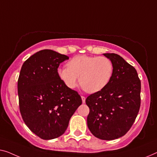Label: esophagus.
I'll list each match as a JSON object with an SVG mask.
<instances>
[{"mask_svg":"<svg viewBox=\"0 0 157 157\" xmlns=\"http://www.w3.org/2000/svg\"><path fill=\"white\" fill-rule=\"evenodd\" d=\"M81 98H82V103H83V104H85V97H84V96H82Z\"/></svg>","mask_w":157,"mask_h":157,"instance_id":"34e87169","label":"esophagus"}]
</instances>
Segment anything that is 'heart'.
Here are the masks:
<instances>
[{"label": "heart", "mask_w": 157, "mask_h": 157, "mask_svg": "<svg viewBox=\"0 0 157 157\" xmlns=\"http://www.w3.org/2000/svg\"><path fill=\"white\" fill-rule=\"evenodd\" d=\"M67 67L57 69L58 78L72 90L79 84L85 92L93 94L105 88L113 72V63L104 56H77L67 63Z\"/></svg>", "instance_id": "obj_1"}]
</instances>
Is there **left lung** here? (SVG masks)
Listing matches in <instances>:
<instances>
[{
    "label": "left lung",
    "instance_id": "8db88e82",
    "mask_svg": "<svg viewBox=\"0 0 157 157\" xmlns=\"http://www.w3.org/2000/svg\"><path fill=\"white\" fill-rule=\"evenodd\" d=\"M113 63V72L105 88L86 99L90 108L87 126L96 137L113 140L132 127L140 107L141 82L137 71L116 53H104Z\"/></svg>",
    "mask_w": 157,
    "mask_h": 157
}]
</instances>
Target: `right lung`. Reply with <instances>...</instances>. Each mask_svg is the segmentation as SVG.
I'll return each instance as SVG.
<instances>
[{"mask_svg": "<svg viewBox=\"0 0 157 157\" xmlns=\"http://www.w3.org/2000/svg\"><path fill=\"white\" fill-rule=\"evenodd\" d=\"M68 56L44 49L23 63L17 81L19 106L26 125L43 140L60 137L82 104L76 91L65 86L57 75Z\"/></svg>", "mask_w": 157, "mask_h": 157, "instance_id": "add662e5", "label": "right lung"}]
</instances>
